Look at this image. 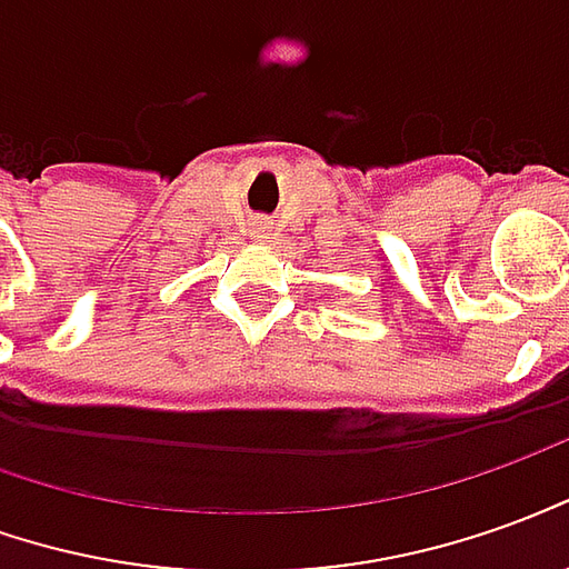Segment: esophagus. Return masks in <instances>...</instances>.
I'll use <instances>...</instances> for the list:
<instances>
[{
    "mask_svg": "<svg viewBox=\"0 0 569 569\" xmlns=\"http://www.w3.org/2000/svg\"><path fill=\"white\" fill-rule=\"evenodd\" d=\"M269 232H272V222H269V219H253V222H250V234H253V238H266Z\"/></svg>",
    "mask_w": 569,
    "mask_h": 569,
    "instance_id": "1",
    "label": "esophagus"
}]
</instances>
